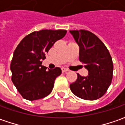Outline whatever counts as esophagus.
Returning a JSON list of instances; mask_svg holds the SVG:
<instances>
[{"label":"esophagus","instance_id":"34e87169","mask_svg":"<svg viewBox=\"0 0 125 125\" xmlns=\"http://www.w3.org/2000/svg\"><path fill=\"white\" fill-rule=\"evenodd\" d=\"M62 72H67L69 71V70L67 69V68H64V67H63V68H62Z\"/></svg>","mask_w":125,"mask_h":125}]
</instances>
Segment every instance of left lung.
Here are the masks:
<instances>
[{
	"mask_svg": "<svg viewBox=\"0 0 125 125\" xmlns=\"http://www.w3.org/2000/svg\"><path fill=\"white\" fill-rule=\"evenodd\" d=\"M80 48L79 59L88 71L87 76L77 73L76 82L70 85L76 96L97 100L106 93L113 79V63L110 53L94 33L86 30L70 31Z\"/></svg>",
	"mask_w": 125,
	"mask_h": 125,
	"instance_id": "8db88e82",
	"label": "left lung"
}]
</instances>
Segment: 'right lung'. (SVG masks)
<instances>
[{
	"mask_svg": "<svg viewBox=\"0 0 125 125\" xmlns=\"http://www.w3.org/2000/svg\"><path fill=\"white\" fill-rule=\"evenodd\" d=\"M66 33V30L34 31L24 37L15 49L10 63L11 79L25 99H41L52 92L55 80L62 73V70L56 67L48 71L42 62L46 52Z\"/></svg>",
	"mask_w": 125,
	"mask_h": 125,
	"instance_id": "add662e5",
	"label": "right lung"
}]
</instances>
